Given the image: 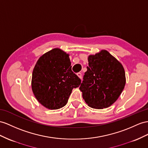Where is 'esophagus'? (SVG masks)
Returning <instances> with one entry per match:
<instances>
[{
	"mask_svg": "<svg viewBox=\"0 0 148 148\" xmlns=\"http://www.w3.org/2000/svg\"><path fill=\"white\" fill-rule=\"evenodd\" d=\"M77 75L79 77V78H81L82 77V74L81 73H77Z\"/></svg>",
	"mask_w": 148,
	"mask_h": 148,
	"instance_id": "1",
	"label": "esophagus"
}]
</instances>
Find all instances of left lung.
Instances as JSON below:
<instances>
[{"label": "left lung", "instance_id": "1", "mask_svg": "<svg viewBox=\"0 0 148 148\" xmlns=\"http://www.w3.org/2000/svg\"><path fill=\"white\" fill-rule=\"evenodd\" d=\"M87 71L79 89L89 107L101 109L114 103L126 84L124 69L106 50L88 56Z\"/></svg>", "mask_w": 148, "mask_h": 148}]
</instances>
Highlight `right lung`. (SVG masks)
I'll list each match as a JSON object with an SVG mask.
<instances>
[{"label": "right lung", "instance_id": "1", "mask_svg": "<svg viewBox=\"0 0 148 148\" xmlns=\"http://www.w3.org/2000/svg\"><path fill=\"white\" fill-rule=\"evenodd\" d=\"M69 54L59 48L45 52L33 69L31 86L36 99L49 109H58L67 103L74 88L81 81L71 70Z\"/></svg>", "mask_w": 148, "mask_h": 148}]
</instances>
